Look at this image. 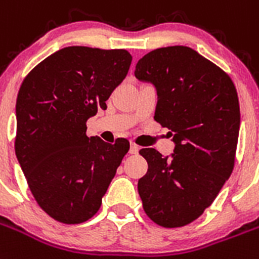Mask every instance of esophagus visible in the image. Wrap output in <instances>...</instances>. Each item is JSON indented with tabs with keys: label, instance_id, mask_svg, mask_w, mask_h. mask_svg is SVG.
Instances as JSON below:
<instances>
[{
	"label": "esophagus",
	"instance_id": "obj_1",
	"mask_svg": "<svg viewBox=\"0 0 259 259\" xmlns=\"http://www.w3.org/2000/svg\"><path fill=\"white\" fill-rule=\"evenodd\" d=\"M138 151H139V147L138 146L136 145V143H132V145H130V154H138Z\"/></svg>",
	"mask_w": 259,
	"mask_h": 259
}]
</instances>
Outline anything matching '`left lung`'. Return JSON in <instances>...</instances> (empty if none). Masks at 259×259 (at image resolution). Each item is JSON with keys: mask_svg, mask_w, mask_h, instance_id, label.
I'll list each match as a JSON object with an SVG mask.
<instances>
[{"mask_svg": "<svg viewBox=\"0 0 259 259\" xmlns=\"http://www.w3.org/2000/svg\"><path fill=\"white\" fill-rule=\"evenodd\" d=\"M157 92L155 121L173 133L170 157L142 148L138 181L143 210L164 228L194 222L210 207L235 167L240 105L231 76L194 49L175 46L143 56L134 71Z\"/></svg>", "mask_w": 259, "mask_h": 259, "instance_id": "8db88e82", "label": "left lung"}]
</instances>
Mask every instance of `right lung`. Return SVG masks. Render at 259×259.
Instances as JSON below:
<instances>
[{
    "instance_id": "1",
    "label": "right lung",
    "mask_w": 259,
    "mask_h": 259,
    "mask_svg": "<svg viewBox=\"0 0 259 259\" xmlns=\"http://www.w3.org/2000/svg\"><path fill=\"white\" fill-rule=\"evenodd\" d=\"M125 49L66 47L27 74L17 98L15 154L35 201L52 219H91L130 143L87 137V120L126 76Z\"/></svg>"
}]
</instances>
